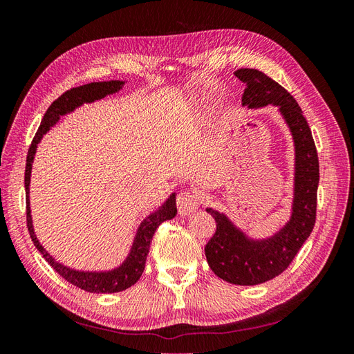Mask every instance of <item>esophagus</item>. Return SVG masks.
Here are the masks:
<instances>
[{
  "label": "esophagus",
  "instance_id": "obj_1",
  "mask_svg": "<svg viewBox=\"0 0 354 354\" xmlns=\"http://www.w3.org/2000/svg\"><path fill=\"white\" fill-rule=\"evenodd\" d=\"M199 205H201V196L196 194V192L183 190L180 192L177 196V209L180 216H187V214H192L198 209Z\"/></svg>",
  "mask_w": 354,
  "mask_h": 354
}]
</instances>
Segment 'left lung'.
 I'll list each match as a JSON object with an SVG mask.
<instances>
[{
  "label": "left lung",
  "instance_id": "left-lung-1",
  "mask_svg": "<svg viewBox=\"0 0 354 354\" xmlns=\"http://www.w3.org/2000/svg\"><path fill=\"white\" fill-rule=\"evenodd\" d=\"M234 75L245 84L242 104L250 108L270 103L279 106L295 143L292 216L279 233L264 241L248 239L224 214L207 208L217 226L205 246L211 270L229 283L259 285L288 269L315 227L319 159L312 131L292 95L257 69H238Z\"/></svg>",
  "mask_w": 354,
  "mask_h": 354
}]
</instances>
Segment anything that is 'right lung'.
<instances>
[{
	"mask_svg": "<svg viewBox=\"0 0 354 354\" xmlns=\"http://www.w3.org/2000/svg\"><path fill=\"white\" fill-rule=\"evenodd\" d=\"M122 81H103V82H90L81 85V87H75L63 93L57 100L50 104L44 118H42L41 125L38 131L32 140L28 156H26V168H25V190H26V226L30 234V239L37 246V250L44 257L46 261L55 269L63 279L68 281L69 283L78 286L87 292L94 294H112L120 292L124 289L133 286L145 270L146 259L149 254V248H151V242L156 229L159 227L160 223L173 218L177 214L176 208V195L171 196L162 207L158 211L151 214L137 230L136 239L133 243V248L130 255L127 257V260L122 263V266L112 272H78L69 269V267L63 266L42 248V245L38 242L34 229H32V218H30V207H29V181H30V169L32 162H34V156L37 152V146L50 128L55 125L59 118L65 113L72 112L75 108H78L82 103H90L94 100H100L104 95L113 94L118 90H121Z\"/></svg>",
	"mask_w": 354,
	"mask_h": 354,
	"instance_id": "1",
	"label": "right lung"
}]
</instances>
